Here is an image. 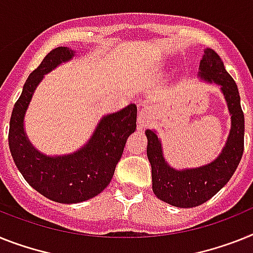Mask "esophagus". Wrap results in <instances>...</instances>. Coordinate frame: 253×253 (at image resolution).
I'll list each match as a JSON object with an SVG mask.
<instances>
[{
  "label": "esophagus",
  "mask_w": 253,
  "mask_h": 253,
  "mask_svg": "<svg viewBox=\"0 0 253 253\" xmlns=\"http://www.w3.org/2000/svg\"><path fill=\"white\" fill-rule=\"evenodd\" d=\"M153 120V113L152 109L149 107H143L140 108L139 110V117H137V122H139L140 127H146L149 126V123Z\"/></svg>",
  "instance_id": "34e87169"
}]
</instances>
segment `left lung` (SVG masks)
Wrapping results in <instances>:
<instances>
[{
	"label": "left lung",
	"instance_id": "8db88e82",
	"mask_svg": "<svg viewBox=\"0 0 253 253\" xmlns=\"http://www.w3.org/2000/svg\"><path fill=\"white\" fill-rule=\"evenodd\" d=\"M198 76L216 84L224 94L230 113L231 127L224 149L215 161L197 169H175L165 161L162 144L153 130H146V154L152 166L153 192L161 201L175 207L190 209L211 199L230 180L245 149V116L238 87L224 63L212 48H205Z\"/></svg>",
	"mask_w": 253,
	"mask_h": 253
}]
</instances>
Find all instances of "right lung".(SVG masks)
<instances>
[{"instance_id": "obj_1", "label": "right lung", "mask_w": 253, "mask_h": 253, "mask_svg": "<svg viewBox=\"0 0 253 253\" xmlns=\"http://www.w3.org/2000/svg\"><path fill=\"white\" fill-rule=\"evenodd\" d=\"M69 47L51 50L25 81L10 118L8 146L15 165L27 182L46 198L59 203H80L96 197L109 185L126 140L136 130L137 108L130 104L107 114L92 136L77 152L48 157L32 145L24 131V116L44 74L74 56Z\"/></svg>"}]
</instances>
